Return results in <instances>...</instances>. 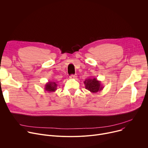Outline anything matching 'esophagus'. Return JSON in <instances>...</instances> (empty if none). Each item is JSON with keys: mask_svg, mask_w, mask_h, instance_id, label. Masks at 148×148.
<instances>
[{"mask_svg": "<svg viewBox=\"0 0 148 148\" xmlns=\"http://www.w3.org/2000/svg\"><path fill=\"white\" fill-rule=\"evenodd\" d=\"M77 77V76L76 74H75V75H72L71 76V78H74V79H76Z\"/></svg>", "mask_w": 148, "mask_h": 148, "instance_id": "34e87169", "label": "esophagus"}]
</instances>
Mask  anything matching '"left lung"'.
<instances>
[{
	"label": "left lung",
	"mask_w": 148,
	"mask_h": 148,
	"mask_svg": "<svg viewBox=\"0 0 148 148\" xmlns=\"http://www.w3.org/2000/svg\"><path fill=\"white\" fill-rule=\"evenodd\" d=\"M84 84L85 85V89L93 93L101 92L104 88L101 84V82L98 80L97 78L95 77L87 78L85 81H84Z\"/></svg>",
	"instance_id": "left-lung-1"
}]
</instances>
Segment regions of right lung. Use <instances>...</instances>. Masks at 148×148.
I'll use <instances>...</instances> for the list:
<instances>
[{
  "label": "right lung",
  "mask_w": 148,
  "mask_h": 148,
  "mask_svg": "<svg viewBox=\"0 0 148 148\" xmlns=\"http://www.w3.org/2000/svg\"><path fill=\"white\" fill-rule=\"evenodd\" d=\"M57 86L58 85L56 84V82H55L49 81L45 86V90L48 93L54 92L56 90Z\"/></svg>",
  "instance_id": "obj_1"
}]
</instances>
